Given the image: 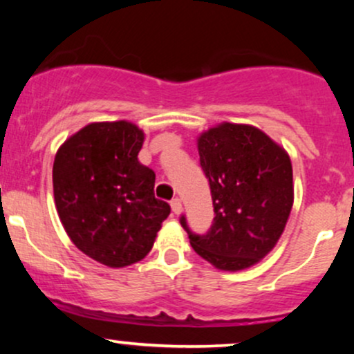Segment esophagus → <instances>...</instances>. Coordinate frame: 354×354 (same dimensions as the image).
Returning a JSON list of instances; mask_svg holds the SVG:
<instances>
[{
    "mask_svg": "<svg viewBox=\"0 0 354 354\" xmlns=\"http://www.w3.org/2000/svg\"><path fill=\"white\" fill-rule=\"evenodd\" d=\"M171 209L174 214H180L183 211V205H181V200L180 198H174V200L171 201Z\"/></svg>",
    "mask_w": 354,
    "mask_h": 354,
    "instance_id": "obj_1",
    "label": "esophagus"
}]
</instances>
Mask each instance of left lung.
<instances>
[{"mask_svg":"<svg viewBox=\"0 0 354 354\" xmlns=\"http://www.w3.org/2000/svg\"><path fill=\"white\" fill-rule=\"evenodd\" d=\"M198 153L209 181L213 225L196 234L181 216V226L193 250L218 270H246L273 250L290 218V156L261 129L234 123L201 133Z\"/></svg>","mask_w":354,"mask_h":354,"instance_id":"left-lung-1","label":"left lung"}]
</instances>
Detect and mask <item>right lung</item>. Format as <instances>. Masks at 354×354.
Instances as JSON below:
<instances>
[{
	"label": "right lung",
	"instance_id": "add662e5",
	"mask_svg": "<svg viewBox=\"0 0 354 354\" xmlns=\"http://www.w3.org/2000/svg\"><path fill=\"white\" fill-rule=\"evenodd\" d=\"M145 133L129 121L89 123L59 146L53 191L63 228L95 261L123 268L151 251L169 205L138 161Z\"/></svg>",
	"mask_w": 354,
	"mask_h": 354
}]
</instances>
